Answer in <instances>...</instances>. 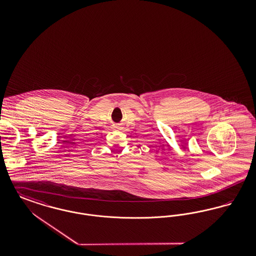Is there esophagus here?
<instances>
[{
	"label": "esophagus",
	"instance_id": "obj_1",
	"mask_svg": "<svg viewBox=\"0 0 256 256\" xmlns=\"http://www.w3.org/2000/svg\"><path fill=\"white\" fill-rule=\"evenodd\" d=\"M117 128H118V126H117Z\"/></svg>",
	"mask_w": 256,
	"mask_h": 256
}]
</instances>
